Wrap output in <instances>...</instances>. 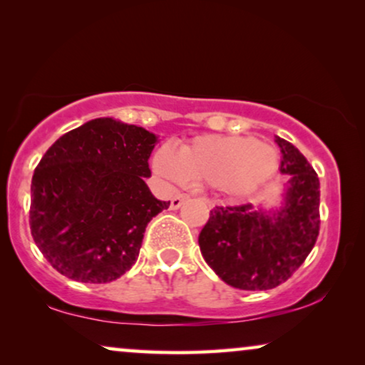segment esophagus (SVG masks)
<instances>
[{
    "label": "esophagus",
    "instance_id": "obj_1",
    "mask_svg": "<svg viewBox=\"0 0 365 365\" xmlns=\"http://www.w3.org/2000/svg\"><path fill=\"white\" fill-rule=\"evenodd\" d=\"M187 199H189L187 194H176V196H174V197L171 199V204H169V209H173V211H174V209H179V207L182 206V202L187 201Z\"/></svg>",
    "mask_w": 365,
    "mask_h": 365
}]
</instances>
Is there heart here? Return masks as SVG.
I'll return each mask as SVG.
<instances>
[{
  "label": "heart",
  "mask_w": 365,
  "mask_h": 365,
  "mask_svg": "<svg viewBox=\"0 0 365 365\" xmlns=\"http://www.w3.org/2000/svg\"><path fill=\"white\" fill-rule=\"evenodd\" d=\"M154 171L169 182L184 179L206 182L232 197L256 192L279 169V153L272 144L249 136H199L176 154L159 148Z\"/></svg>",
  "instance_id": "1"
}]
</instances>
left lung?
<instances>
[{
  "instance_id": "left-lung-1",
  "label": "left lung",
  "mask_w": 365,
  "mask_h": 365,
  "mask_svg": "<svg viewBox=\"0 0 365 365\" xmlns=\"http://www.w3.org/2000/svg\"><path fill=\"white\" fill-rule=\"evenodd\" d=\"M281 173L289 174L284 202L266 211L252 204L216 206L199 234L209 267L229 286L267 291L286 282L319 236V178L296 146L276 138Z\"/></svg>"
}]
</instances>
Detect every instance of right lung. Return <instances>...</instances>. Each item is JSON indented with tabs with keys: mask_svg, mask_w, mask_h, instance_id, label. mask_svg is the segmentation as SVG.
I'll return each instance as SVG.
<instances>
[{
	"mask_svg": "<svg viewBox=\"0 0 365 365\" xmlns=\"http://www.w3.org/2000/svg\"><path fill=\"white\" fill-rule=\"evenodd\" d=\"M156 143L144 128L98 118L48 149L33 174L29 226L58 272L104 284L136 262L148 222L169 207L144 182Z\"/></svg>",
	"mask_w": 365,
	"mask_h": 365,
	"instance_id": "1",
	"label": "right lung"
}]
</instances>
